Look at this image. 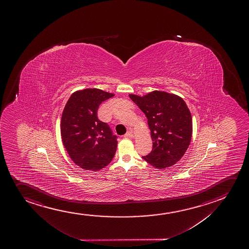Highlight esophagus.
Segmentation results:
<instances>
[{
  "label": "esophagus",
  "mask_w": 249,
  "mask_h": 249,
  "mask_svg": "<svg viewBox=\"0 0 249 249\" xmlns=\"http://www.w3.org/2000/svg\"><path fill=\"white\" fill-rule=\"evenodd\" d=\"M124 138H132V132H131V131H128V132L126 133L125 135L124 136Z\"/></svg>",
  "instance_id": "1"
}]
</instances>
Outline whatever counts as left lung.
Wrapping results in <instances>:
<instances>
[{"instance_id":"8db88e82","label":"left lung","mask_w":249,"mask_h":249,"mask_svg":"<svg viewBox=\"0 0 249 249\" xmlns=\"http://www.w3.org/2000/svg\"><path fill=\"white\" fill-rule=\"evenodd\" d=\"M129 98L145 113L151 130L153 150L142 159L157 169L176 164L189 146L193 120L185 101L165 91L154 90Z\"/></svg>"}]
</instances>
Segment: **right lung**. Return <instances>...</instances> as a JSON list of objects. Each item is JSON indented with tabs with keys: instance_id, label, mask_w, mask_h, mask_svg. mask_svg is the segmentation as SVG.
Instances as JSON below:
<instances>
[{
	"instance_id": "right-lung-1",
	"label": "right lung",
	"mask_w": 249,
	"mask_h": 249,
	"mask_svg": "<svg viewBox=\"0 0 249 249\" xmlns=\"http://www.w3.org/2000/svg\"><path fill=\"white\" fill-rule=\"evenodd\" d=\"M114 96L102 89H86L73 92L68 100L61 120L63 146L76 165L99 170L113 160L117 136L107 123L97 118L100 104Z\"/></svg>"
}]
</instances>
